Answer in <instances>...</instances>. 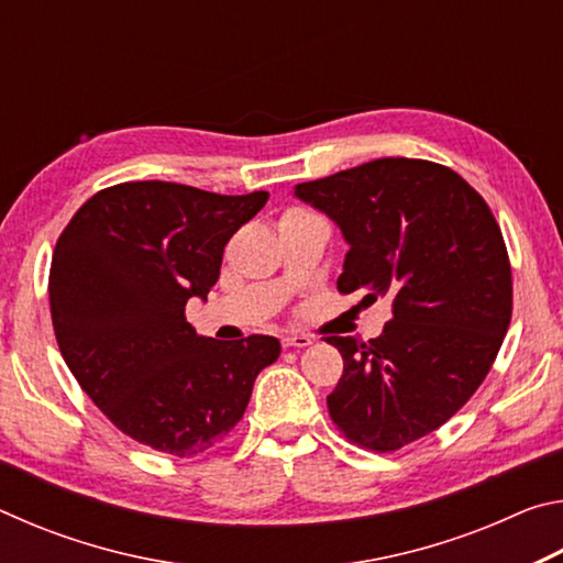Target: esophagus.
I'll list each match as a JSON object with an SVG mask.
<instances>
[{
    "instance_id": "34e87169",
    "label": "esophagus",
    "mask_w": 563,
    "mask_h": 563,
    "mask_svg": "<svg viewBox=\"0 0 563 563\" xmlns=\"http://www.w3.org/2000/svg\"><path fill=\"white\" fill-rule=\"evenodd\" d=\"M283 347H308L312 345V338L310 335H302V332H288V335H283Z\"/></svg>"
}]
</instances>
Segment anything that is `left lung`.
<instances>
[{"label": "left lung", "instance_id": "left-lung-1", "mask_svg": "<svg viewBox=\"0 0 563 563\" xmlns=\"http://www.w3.org/2000/svg\"><path fill=\"white\" fill-rule=\"evenodd\" d=\"M295 196L350 245L338 290L393 302L379 338H328L345 362L332 422L365 450H402L462 409L497 360L511 320L499 223L460 174L422 158L369 161Z\"/></svg>", "mask_w": 563, "mask_h": 563}]
</instances>
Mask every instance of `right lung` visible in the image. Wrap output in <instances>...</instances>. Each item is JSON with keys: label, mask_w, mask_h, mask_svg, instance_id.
<instances>
[{"label": "right lung", "mask_w": 563, "mask_h": 563, "mask_svg": "<svg viewBox=\"0 0 563 563\" xmlns=\"http://www.w3.org/2000/svg\"><path fill=\"white\" fill-rule=\"evenodd\" d=\"M268 201L129 180L93 194L56 241L49 271L54 335L76 383L131 440L194 456L241 422L271 335H196L186 302L206 300L223 247Z\"/></svg>", "instance_id": "obj_1"}]
</instances>
